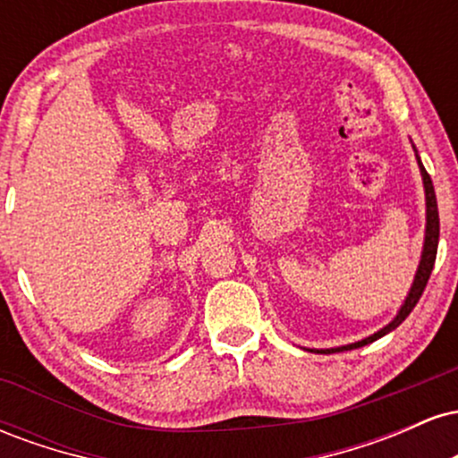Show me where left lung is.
Returning a JSON list of instances; mask_svg holds the SVG:
<instances>
[{
    "mask_svg": "<svg viewBox=\"0 0 458 458\" xmlns=\"http://www.w3.org/2000/svg\"><path fill=\"white\" fill-rule=\"evenodd\" d=\"M415 150V148H413ZM415 159H418V165H420V174H422V182H424V196H427V233H424V250H422V259H420V265H418V271H415V280L411 284V291H409L407 299H404V303L398 310V314L394 317L392 323H387L386 327L377 331V334L368 335V338L360 340V343H353V344H344V346H335V349H310L314 351V353H340V351H351V349H360V346L364 344H370L375 343V340H379L381 335L390 334L392 329H396L398 325L403 323L404 318L411 314V310L415 308V303L420 301V297H422L424 288H427V282L430 277V271H433L435 267V259H437V243H439V213H437V198H435V189H433V181H430L428 172L424 170L422 161H420L418 157V150H415Z\"/></svg>",
    "mask_w": 458,
    "mask_h": 458,
    "instance_id": "1",
    "label": "left lung"
}]
</instances>
